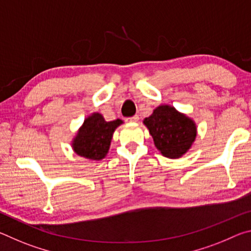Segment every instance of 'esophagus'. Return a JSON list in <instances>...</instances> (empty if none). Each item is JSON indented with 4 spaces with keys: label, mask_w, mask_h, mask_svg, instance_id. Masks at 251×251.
Here are the masks:
<instances>
[{
    "label": "esophagus",
    "mask_w": 251,
    "mask_h": 251,
    "mask_svg": "<svg viewBox=\"0 0 251 251\" xmlns=\"http://www.w3.org/2000/svg\"><path fill=\"white\" fill-rule=\"evenodd\" d=\"M128 121L129 122H138L139 121V117H138V115H134L133 117H129Z\"/></svg>",
    "instance_id": "esophagus-1"
}]
</instances>
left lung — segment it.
<instances>
[{"instance_id": "8db88e82", "label": "left lung", "mask_w": 251, "mask_h": 251, "mask_svg": "<svg viewBox=\"0 0 251 251\" xmlns=\"http://www.w3.org/2000/svg\"><path fill=\"white\" fill-rule=\"evenodd\" d=\"M154 144L161 155L179 158L186 154L196 139L195 122L169 105H160L144 120Z\"/></svg>"}]
</instances>
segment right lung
<instances>
[{
    "label": "right lung",
    "mask_w": 251,
    "mask_h": 251,
    "mask_svg": "<svg viewBox=\"0 0 251 251\" xmlns=\"http://www.w3.org/2000/svg\"><path fill=\"white\" fill-rule=\"evenodd\" d=\"M123 124L122 120L106 122L100 113H93L84 121L72 143L74 151L92 160L103 159L108 152L113 133Z\"/></svg>",
    "instance_id": "obj_1"
}]
</instances>
